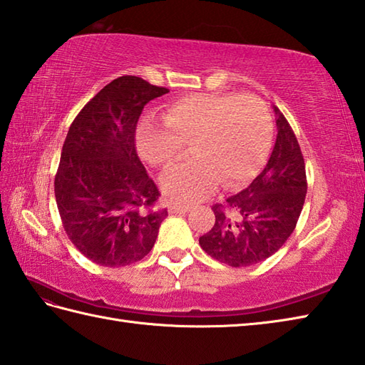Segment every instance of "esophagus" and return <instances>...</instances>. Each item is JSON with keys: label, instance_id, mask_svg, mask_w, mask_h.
Segmentation results:
<instances>
[{"label": "esophagus", "instance_id": "obj_1", "mask_svg": "<svg viewBox=\"0 0 365 365\" xmlns=\"http://www.w3.org/2000/svg\"><path fill=\"white\" fill-rule=\"evenodd\" d=\"M189 210H190L189 205H178V203L170 205V207H168V211L172 214H184V212H187Z\"/></svg>", "mask_w": 365, "mask_h": 365}]
</instances>
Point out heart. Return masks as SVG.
I'll return each instance as SVG.
<instances>
[{
	"label": "heart",
	"mask_w": 365,
	"mask_h": 365,
	"mask_svg": "<svg viewBox=\"0 0 365 365\" xmlns=\"http://www.w3.org/2000/svg\"><path fill=\"white\" fill-rule=\"evenodd\" d=\"M189 143L192 155L168 167L160 189L172 202L187 203L247 184L264 163L272 143L269 110L257 96L193 94L168 106L162 123L141 121L137 148L141 158L163 167Z\"/></svg>",
	"instance_id": "heart-1"
}]
</instances>
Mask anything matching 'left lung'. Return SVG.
Returning <instances> with one entry per match:
<instances>
[{
  "label": "left lung",
  "mask_w": 365,
  "mask_h": 365,
  "mask_svg": "<svg viewBox=\"0 0 365 365\" xmlns=\"http://www.w3.org/2000/svg\"><path fill=\"white\" fill-rule=\"evenodd\" d=\"M277 138L266 167L249 187L214 205V227L200 236L207 255L233 267L264 262L285 244L307 192L306 163L287 118L274 107Z\"/></svg>",
  "instance_id": "left-lung-1"
}]
</instances>
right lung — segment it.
Instances as JSON below:
<instances>
[{
    "label": "right lung",
    "mask_w": 365,
    "mask_h": 365,
    "mask_svg": "<svg viewBox=\"0 0 365 365\" xmlns=\"http://www.w3.org/2000/svg\"><path fill=\"white\" fill-rule=\"evenodd\" d=\"M167 93L135 76L118 77L71 124L55 176V198L66 235L96 264L140 262L168 215L154 207L160 192L135 148L141 110Z\"/></svg>",
    "instance_id": "add662e5"
}]
</instances>
